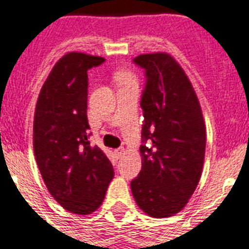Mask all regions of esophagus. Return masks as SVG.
<instances>
[{
	"label": "esophagus",
	"mask_w": 249,
	"mask_h": 249,
	"mask_svg": "<svg viewBox=\"0 0 249 249\" xmlns=\"http://www.w3.org/2000/svg\"><path fill=\"white\" fill-rule=\"evenodd\" d=\"M115 155H116V157H121L123 156V155H124V148H123V147H120V148H118V149H115Z\"/></svg>",
	"instance_id": "1"
}]
</instances>
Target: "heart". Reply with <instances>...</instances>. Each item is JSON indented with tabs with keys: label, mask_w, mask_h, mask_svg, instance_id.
Returning a JSON list of instances; mask_svg holds the SVG:
<instances>
[{
	"label": "heart",
	"mask_w": 249,
	"mask_h": 249,
	"mask_svg": "<svg viewBox=\"0 0 249 249\" xmlns=\"http://www.w3.org/2000/svg\"><path fill=\"white\" fill-rule=\"evenodd\" d=\"M118 78L121 83L129 82V80H134V79H133V76H131L130 72H121V74H119Z\"/></svg>",
	"instance_id": "heart-1"
}]
</instances>
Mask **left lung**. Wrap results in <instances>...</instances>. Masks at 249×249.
<instances>
[{
	"instance_id": "obj_1",
	"label": "left lung",
	"mask_w": 249,
	"mask_h": 249,
	"mask_svg": "<svg viewBox=\"0 0 249 249\" xmlns=\"http://www.w3.org/2000/svg\"><path fill=\"white\" fill-rule=\"evenodd\" d=\"M144 70L142 170L130 183L137 205L152 217H167L187 205L198 185L206 151L201 106L189 79L170 54H139Z\"/></svg>"
}]
</instances>
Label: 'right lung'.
Here are the masks:
<instances>
[{"mask_svg": "<svg viewBox=\"0 0 249 249\" xmlns=\"http://www.w3.org/2000/svg\"><path fill=\"white\" fill-rule=\"evenodd\" d=\"M98 56L70 52L56 62L38 97L33 125L34 155L52 197L76 215L104 202L114 178L110 160L89 142L87 118L88 70Z\"/></svg>", "mask_w": 249, "mask_h": 249, "instance_id": "right-lung-1", "label": "right lung"}]
</instances>
